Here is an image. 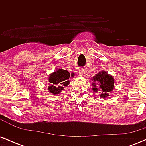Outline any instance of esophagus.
Returning a JSON list of instances; mask_svg holds the SVG:
<instances>
[{
    "label": "esophagus",
    "mask_w": 146,
    "mask_h": 146,
    "mask_svg": "<svg viewBox=\"0 0 146 146\" xmlns=\"http://www.w3.org/2000/svg\"><path fill=\"white\" fill-rule=\"evenodd\" d=\"M79 74L81 76H84L85 74V70L84 68H80V71H79Z\"/></svg>",
    "instance_id": "obj_1"
}]
</instances>
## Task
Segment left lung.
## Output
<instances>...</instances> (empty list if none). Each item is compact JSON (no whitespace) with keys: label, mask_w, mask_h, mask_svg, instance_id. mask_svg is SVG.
<instances>
[{"label":"left lung","mask_w":146,"mask_h":146,"mask_svg":"<svg viewBox=\"0 0 146 146\" xmlns=\"http://www.w3.org/2000/svg\"><path fill=\"white\" fill-rule=\"evenodd\" d=\"M92 80L97 83L92 84L93 86V90L95 92H98V90H101V93H100V98H106L109 95L108 93L113 90L114 78L106 72L100 71V73H97Z\"/></svg>","instance_id":"1"}]
</instances>
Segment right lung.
I'll return each instance as SVG.
<instances>
[{
	"instance_id": "add662e5",
	"label": "right lung",
	"mask_w": 146,
	"mask_h": 146,
	"mask_svg": "<svg viewBox=\"0 0 146 146\" xmlns=\"http://www.w3.org/2000/svg\"><path fill=\"white\" fill-rule=\"evenodd\" d=\"M71 76H74V74L72 73ZM70 73L67 71L63 69H58L56 72L51 73L48 78V82L50 86H48V90L53 93V95L59 94L63 90L64 87L66 86L69 84Z\"/></svg>"
}]
</instances>
